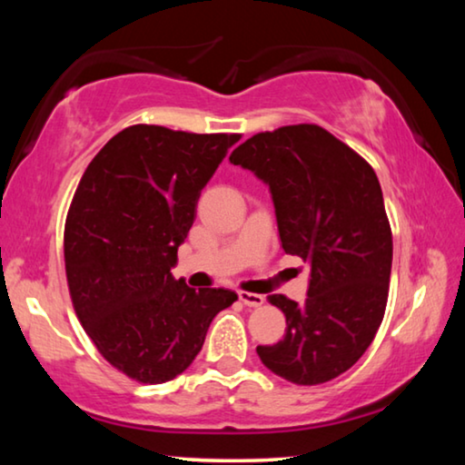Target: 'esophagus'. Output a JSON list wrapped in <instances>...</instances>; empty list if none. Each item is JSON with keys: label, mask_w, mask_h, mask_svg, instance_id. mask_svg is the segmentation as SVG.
I'll list each match as a JSON object with an SVG mask.
<instances>
[{"label": "esophagus", "mask_w": 465, "mask_h": 465, "mask_svg": "<svg viewBox=\"0 0 465 465\" xmlns=\"http://www.w3.org/2000/svg\"><path fill=\"white\" fill-rule=\"evenodd\" d=\"M238 297H240V302L243 305H248V308H261V305L264 303V297L262 295L250 293V291H240Z\"/></svg>", "instance_id": "obj_1"}]
</instances>
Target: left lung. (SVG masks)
<instances>
[{
	"instance_id": "1",
	"label": "left lung",
	"mask_w": 465,
	"mask_h": 465,
	"mask_svg": "<svg viewBox=\"0 0 465 465\" xmlns=\"http://www.w3.org/2000/svg\"><path fill=\"white\" fill-rule=\"evenodd\" d=\"M230 162L269 184L282 250L312 269L305 303L269 297L287 328L277 344L256 346L258 357L291 383L334 380L363 357L388 303L391 230L380 180L318 124L258 133Z\"/></svg>"
}]
</instances>
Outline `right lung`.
<instances>
[{
	"label": "right lung",
	"mask_w": 465,
	"mask_h": 465,
	"mask_svg": "<svg viewBox=\"0 0 465 465\" xmlns=\"http://www.w3.org/2000/svg\"><path fill=\"white\" fill-rule=\"evenodd\" d=\"M240 135L133 124L85 168L65 222L74 310L100 355L131 380H174L238 295L172 277L201 191Z\"/></svg>",
	"instance_id": "obj_1"
}]
</instances>
